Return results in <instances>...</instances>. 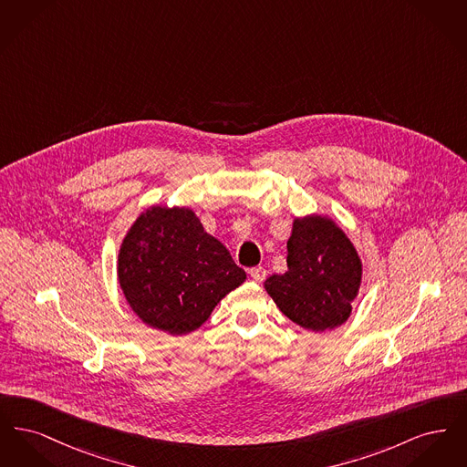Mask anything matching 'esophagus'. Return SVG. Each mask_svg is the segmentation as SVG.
Here are the masks:
<instances>
[{"label":"esophagus","instance_id":"esophagus-1","mask_svg":"<svg viewBox=\"0 0 467 467\" xmlns=\"http://www.w3.org/2000/svg\"><path fill=\"white\" fill-rule=\"evenodd\" d=\"M248 273H250L252 280H254V282H259V284L265 282V278H266V269H265V267H252Z\"/></svg>","mask_w":467,"mask_h":467}]
</instances>
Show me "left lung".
<instances>
[{"label": "left lung", "instance_id": "left-lung-1", "mask_svg": "<svg viewBox=\"0 0 467 467\" xmlns=\"http://www.w3.org/2000/svg\"><path fill=\"white\" fill-rule=\"evenodd\" d=\"M362 284V261L339 223L311 213L292 221L287 271L265 289L280 311L303 329L331 331L345 324Z\"/></svg>", "mask_w": 467, "mask_h": 467}]
</instances>
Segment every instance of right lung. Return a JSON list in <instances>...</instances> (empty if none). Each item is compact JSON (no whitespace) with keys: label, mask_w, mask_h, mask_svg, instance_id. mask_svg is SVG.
<instances>
[{"label":"right lung","mask_w":467,"mask_h":467,"mask_svg":"<svg viewBox=\"0 0 467 467\" xmlns=\"http://www.w3.org/2000/svg\"><path fill=\"white\" fill-rule=\"evenodd\" d=\"M117 278L136 317L164 333L200 329L246 273L189 206L152 204L128 229Z\"/></svg>","instance_id":"right-lung-1"}]
</instances>
